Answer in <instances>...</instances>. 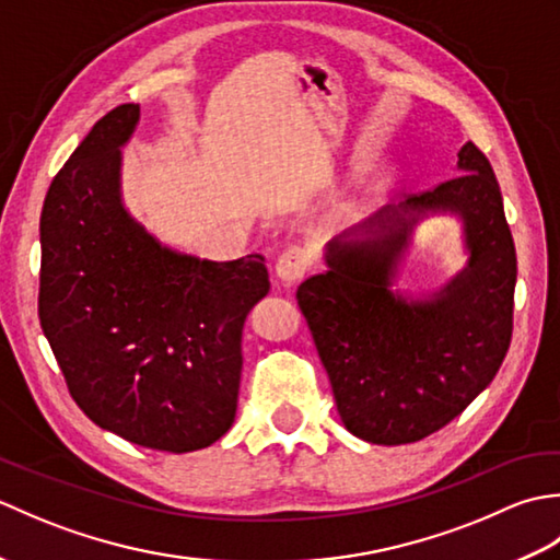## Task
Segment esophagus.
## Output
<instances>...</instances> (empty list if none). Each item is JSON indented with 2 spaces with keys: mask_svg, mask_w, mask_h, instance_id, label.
<instances>
[{
  "mask_svg": "<svg viewBox=\"0 0 560 560\" xmlns=\"http://www.w3.org/2000/svg\"><path fill=\"white\" fill-rule=\"evenodd\" d=\"M307 269H311V255H307L301 247H291L277 259L273 273H277V281L281 283V287L291 289L305 277Z\"/></svg>",
  "mask_w": 560,
  "mask_h": 560,
  "instance_id": "34e87169",
  "label": "esophagus"
}]
</instances>
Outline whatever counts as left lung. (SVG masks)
I'll use <instances>...</instances> for the list:
<instances>
[{"label": "left lung", "mask_w": 560, "mask_h": 560, "mask_svg": "<svg viewBox=\"0 0 560 560\" xmlns=\"http://www.w3.org/2000/svg\"><path fill=\"white\" fill-rule=\"evenodd\" d=\"M438 215L460 223L468 261L435 290L404 292L412 235ZM325 265L295 295L349 433L416 443L491 385L513 335L517 257L501 187L471 141L457 153V177L331 237Z\"/></svg>", "instance_id": "left-lung-1"}]
</instances>
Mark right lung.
I'll return each mask as SVG.
<instances>
[{"instance_id":"add662e5","label":"right lung","mask_w":560,"mask_h":560,"mask_svg":"<svg viewBox=\"0 0 560 560\" xmlns=\"http://www.w3.org/2000/svg\"><path fill=\"white\" fill-rule=\"evenodd\" d=\"M139 105L93 125L40 217L43 335L89 419L129 443L192 452L235 421L243 325L269 293L265 259L183 253L132 217L122 149Z\"/></svg>"}]
</instances>
